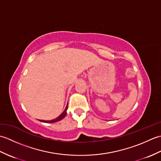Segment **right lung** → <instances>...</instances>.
<instances>
[{
  "mask_svg": "<svg viewBox=\"0 0 161 161\" xmlns=\"http://www.w3.org/2000/svg\"><path fill=\"white\" fill-rule=\"evenodd\" d=\"M67 108H68V104H67V106H66V108H65L64 111V112L62 113V114H61L59 116V117L57 118L56 119H53V120H42V119H40L39 121H41V122H46V123H53V122H55L59 121V120H61V119H62L65 117V116L66 115V114H67V113H66Z\"/></svg>",
  "mask_w": 161,
  "mask_h": 161,
  "instance_id": "add662e5",
  "label": "right lung"
}]
</instances>
